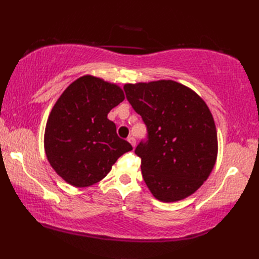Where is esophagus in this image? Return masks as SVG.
I'll return each mask as SVG.
<instances>
[{
    "label": "esophagus",
    "mask_w": 259,
    "mask_h": 259,
    "mask_svg": "<svg viewBox=\"0 0 259 259\" xmlns=\"http://www.w3.org/2000/svg\"><path fill=\"white\" fill-rule=\"evenodd\" d=\"M128 141L130 142V144H131V146H133L134 148L136 147V139L134 138V137H133V136H129V137H128Z\"/></svg>",
    "instance_id": "1"
}]
</instances>
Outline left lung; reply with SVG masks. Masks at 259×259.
I'll use <instances>...</instances> for the list:
<instances>
[{
	"label": "left lung",
	"mask_w": 259,
	"mask_h": 259,
	"mask_svg": "<svg viewBox=\"0 0 259 259\" xmlns=\"http://www.w3.org/2000/svg\"><path fill=\"white\" fill-rule=\"evenodd\" d=\"M123 90L147 126L135 152L151 194L164 202L194 194L217 158L216 126L205 101L171 80L125 84Z\"/></svg>",
	"instance_id": "left-lung-1"
}]
</instances>
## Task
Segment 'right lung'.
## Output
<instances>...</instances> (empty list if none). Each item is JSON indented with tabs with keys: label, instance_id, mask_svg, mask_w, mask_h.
Masks as SVG:
<instances>
[{
	"label": "right lung",
	"instance_id": "obj_1",
	"mask_svg": "<svg viewBox=\"0 0 259 259\" xmlns=\"http://www.w3.org/2000/svg\"><path fill=\"white\" fill-rule=\"evenodd\" d=\"M123 100L120 87L92 75L72 82L58 99L47 122L45 149L52 168L68 184H97L119 157L133 150L108 119L110 110Z\"/></svg>",
	"mask_w": 259,
	"mask_h": 259
}]
</instances>
